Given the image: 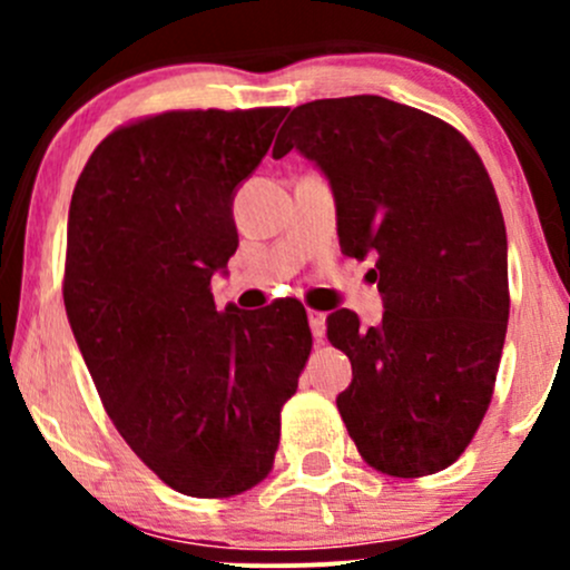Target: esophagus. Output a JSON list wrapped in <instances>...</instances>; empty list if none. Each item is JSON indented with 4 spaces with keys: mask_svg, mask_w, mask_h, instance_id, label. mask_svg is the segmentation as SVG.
Returning a JSON list of instances; mask_svg holds the SVG:
<instances>
[{
    "mask_svg": "<svg viewBox=\"0 0 570 570\" xmlns=\"http://www.w3.org/2000/svg\"><path fill=\"white\" fill-rule=\"evenodd\" d=\"M307 324H311L313 337L322 340V337H324V330H326V313L311 311V313H307Z\"/></svg>",
    "mask_w": 570,
    "mask_h": 570,
    "instance_id": "esophagus-1",
    "label": "esophagus"
}]
</instances>
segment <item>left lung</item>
Returning <instances> with one entry per match:
<instances>
[{
    "mask_svg": "<svg viewBox=\"0 0 570 570\" xmlns=\"http://www.w3.org/2000/svg\"><path fill=\"white\" fill-rule=\"evenodd\" d=\"M297 149L330 181L340 252L375 259L383 318L330 313L351 358L337 396L351 440L391 476L442 472L485 417L509 322L507 227L480 155L440 117L383 96L292 109L273 158Z\"/></svg>",
    "mask_w": 570,
    "mask_h": 570,
    "instance_id": "8db88e82",
    "label": "left lung"
}]
</instances>
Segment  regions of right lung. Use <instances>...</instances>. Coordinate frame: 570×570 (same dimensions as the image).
<instances>
[{"label":"right lung","mask_w":570,"mask_h":570,"mask_svg":"<svg viewBox=\"0 0 570 570\" xmlns=\"http://www.w3.org/2000/svg\"><path fill=\"white\" fill-rule=\"evenodd\" d=\"M284 107L163 112L112 130L69 206L63 305L128 448L193 499L263 482L313 337L305 307L217 311L212 276L238 248L235 189Z\"/></svg>","instance_id":"add662e5"}]
</instances>
